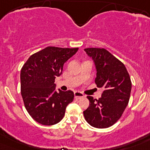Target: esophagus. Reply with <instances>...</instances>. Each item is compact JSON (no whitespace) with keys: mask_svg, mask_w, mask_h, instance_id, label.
Listing matches in <instances>:
<instances>
[{"mask_svg":"<svg viewBox=\"0 0 150 150\" xmlns=\"http://www.w3.org/2000/svg\"><path fill=\"white\" fill-rule=\"evenodd\" d=\"M74 97L76 99H82L84 98L85 95L83 93H81V92H79V91H75L74 92Z\"/></svg>","mask_w":150,"mask_h":150,"instance_id":"34e87169","label":"esophagus"}]
</instances>
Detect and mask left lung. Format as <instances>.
Here are the masks:
<instances>
[{
    "instance_id": "left-lung-1",
    "label": "left lung",
    "mask_w": 150,
    "mask_h": 150,
    "mask_svg": "<svg viewBox=\"0 0 150 150\" xmlns=\"http://www.w3.org/2000/svg\"><path fill=\"white\" fill-rule=\"evenodd\" d=\"M84 50L95 62L97 86L103 87L104 90L98 100L87 96L89 106L83 111V115L91 126L109 128L120 120L128 105L132 81L124 64L107 50L87 48Z\"/></svg>"
}]
</instances>
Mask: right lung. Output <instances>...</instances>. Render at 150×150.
I'll list each match as a JSON object with an SVG mask.
<instances>
[{"mask_svg":"<svg viewBox=\"0 0 150 150\" xmlns=\"http://www.w3.org/2000/svg\"><path fill=\"white\" fill-rule=\"evenodd\" d=\"M78 48L48 46L33 54L20 74L21 94L28 112L38 123L57 124L63 119L67 106L73 101L72 91H55V79L62 74L64 64Z\"/></svg>","mask_w":150,"mask_h":150,"instance_id":"obj_1","label":"right lung"}]
</instances>
